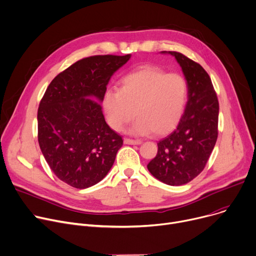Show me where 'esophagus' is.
Instances as JSON below:
<instances>
[{
    "instance_id": "obj_1",
    "label": "esophagus",
    "mask_w": 256,
    "mask_h": 256,
    "mask_svg": "<svg viewBox=\"0 0 256 256\" xmlns=\"http://www.w3.org/2000/svg\"><path fill=\"white\" fill-rule=\"evenodd\" d=\"M124 144H128V145H139V144H141L140 140H134V139H130V138H124Z\"/></svg>"
}]
</instances>
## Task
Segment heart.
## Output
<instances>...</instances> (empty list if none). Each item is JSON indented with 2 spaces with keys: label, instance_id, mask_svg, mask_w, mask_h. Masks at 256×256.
<instances>
[{
  "label": "heart",
  "instance_id": "obj_1",
  "mask_svg": "<svg viewBox=\"0 0 256 256\" xmlns=\"http://www.w3.org/2000/svg\"><path fill=\"white\" fill-rule=\"evenodd\" d=\"M187 98L188 84L182 75L145 66L124 76L119 90H108L102 103L114 130H122L136 116L134 134L164 136L180 122Z\"/></svg>",
  "mask_w": 256,
  "mask_h": 256
}]
</instances>
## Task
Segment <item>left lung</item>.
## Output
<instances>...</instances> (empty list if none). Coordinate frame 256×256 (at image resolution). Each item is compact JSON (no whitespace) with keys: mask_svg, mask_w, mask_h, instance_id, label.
I'll list each match as a JSON object with an SVG mask.
<instances>
[{"mask_svg":"<svg viewBox=\"0 0 256 256\" xmlns=\"http://www.w3.org/2000/svg\"><path fill=\"white\" fill-rule=\"evenodd\" d=\"M168 54L182 68L188 100L176 130L158 143V154L147 168L160 181L177 186L205 168L218 137L219 103L211 78L200 64L177 51Z\"/></svg>","mask_w":256,"mask_h":256,"instance_id":"8db88e82","label":"left lung"}]
</instances>
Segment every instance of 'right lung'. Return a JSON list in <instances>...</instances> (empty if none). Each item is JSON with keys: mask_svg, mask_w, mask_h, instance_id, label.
Segmentation results:
<instances>
[{"mask_svg": "<svg viewBox=\"0 0 256 256\" xmlns=\"http://www.w3.org/2000/svg\"><path fill=\"white\" fill-rule=\"evenodd\" d=\"M126 56H94L77 60L52 81L38 109V141L51 171L75 188L103 179L122 146L105 122L100 102Z\"/></svg>", "mask_w": 256, "mask_h": 256, "instance_id": "1", "label": "right lung"}]
</instances>
